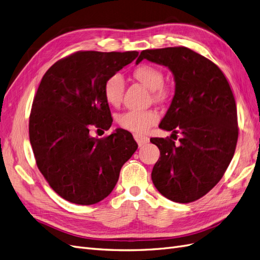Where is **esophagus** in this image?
<instances>
[{"mask_svg":"<svg viewBox=\"0 0 260 260\" xmlns=\"http://www.w3.org/2000/svg\"><path fill=\"white\" fill-rule=\"evenodd\" d=\"M133 137H135V140L137 141V143L139 144V146H142L146 143H148L149 139L145 136H142V135H139V133H136V135H133Z\"/></svg>","mask_w":260,"mask_h":260,"instance_id":"34e87169","label":"esophagus"}]
</instances>
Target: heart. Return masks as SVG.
<instances>
[{
  "mask_svg": "<svg viewBox=\"0 0 260 260\" xmlns=\"http://www.w3.org/2000/svg\"><path fill=\"white\" fill-rule=\"evenodd\" d=\"M133 78L144 84L153 93V98L161 101L167 96V90L162 85L164 74L159 68L142 64L133 70ZM103 93L108 105L118 106L122 100L123 80L120 75H113L104 83ZM159 119L155 111H129L117 116V123L121 128L132 132H145Z\"/></svg>",
  "mask_w": 260,
  "mask_h": 260,
  "instance_id": "b5f03b06",
  "label": "heart"
}]
</instances>
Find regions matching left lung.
I'll return each instance as SVG.
<instances>
[{"label": "left lung", "mask_w": 260, "mask_h": 260, "mask_svg": "<svg viewBox=\"0 0 260 260\" xmlns=\"http://www.w3.org/2000/svg\"><path fill=\"white\" fill-rule=\"evenodd\" d=\"M144 58L168 67L175 80V95L159 123L171 137L151 139L160 151L153 183L172 202H194L219 182L234 155L239 129L233 93L217 65L184 46L142 51L137 64ZM178 132L183 137L176 145Z\"/></svg>", "instance_id": "obj_1"}]
</instances>
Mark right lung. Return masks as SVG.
I'll use <instances>...</instances> for the list:
<instances>
[{
	"label": "right lung",
	"instance_id": "obj_1",
	"mask_svg": "<svg viewBox=\"0 0 260 260\" xmlns=\"http://www.w3.org/2000/svg\"><path fill=\"white\" fill-rule=\"evenodd\" d=\"M138 54L77 52L55 62L39 85L29 119L30 143L39 170L70 203L92 205L107 198L137 151L127 130L118 128L99 139L90 128H111L104 83Z\"/></svg>",
	"mask_w": 260,
	"mask_h": 260
}]
</instances>
